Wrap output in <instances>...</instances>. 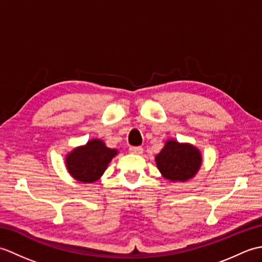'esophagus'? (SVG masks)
I'll use <instances>...</instances> for the list:
<instances>
[{
	"instance_id": "esophagus-1",
	"label": "esophagus",
	"mask_w": 262,
	"mask_h": 262,
	"mask_svg": "<svg viewBox=\"0 0 262 262\" xmlns=\"http://www.w3.org/2000/svg\"><path fill=\"white\" fill-rule=\"evenodd\" d=\"M129 152L133 154H142L143 153V148L141 146H130L129 147Z\"/></svg>"
}]
</instances>
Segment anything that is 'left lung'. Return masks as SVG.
Wrapping results in <instances>:
<instances>
[{
    "instance_id": "1",
    "label": "left lung",
    "mask_w": 262,
    "mask_h": 262,
    "mask_svg": "<svg viewBox=\"0 0 262 262\" xmlns=\"http://www.w3.org/2000/svg\"><path fill=\"white\" fill-rule=\"evenodd\" d=\"M158 168L164 178L172 181H186L197 173L202 165V155L189 144L168 141L155 157Z\"/></svg>"
}]
</instances>
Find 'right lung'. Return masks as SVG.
Listing matches in <instances>:
<instances>
[{
	"label": "right lung",
	"mask_w": 262,
	"mask_h": 262,
	"mask_svg": "<svg viewBox=\"0 0 262 262\" xmlns=\"http://www.w3.org/2000/svg\"><path fill=\"white\" fill-rule=\"evenodd\" d=\"M116 154L117 149L108 148L100 140H92L66 157V166L76 180L93 182L103 174Z\"/></svg>",
	"instance_id": "add662e5"
}]
</instances>
